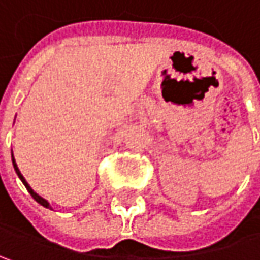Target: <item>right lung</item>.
<instances>
[{"label": "right lung", "mask_w": 260, "mask_h": 260, "mask_svg": "<svg viewBox=\"0 0 260 260\" xmlns=\"http://www.w3.org/2000/svg\"><path fill=\"white\" fill-rule=\"evenodd\" d=\"M13 167H14V171L17 173V176H19V178L22 180V183L25 184V187H26V190H28V192L31 193V197H32V198H34V200H36L37 202H38V204H41L43 207H46V208H50V205H49V202H47V201H46V200H43L41 197H38V195H37L36 192H34V190L31 189V186H29V184L26 183V180L23 178V176H22V174H20V171H19V168H17V165H16V160H14V157H13Z\"/></svg>", "instance_id": "1"}]
</instances>
